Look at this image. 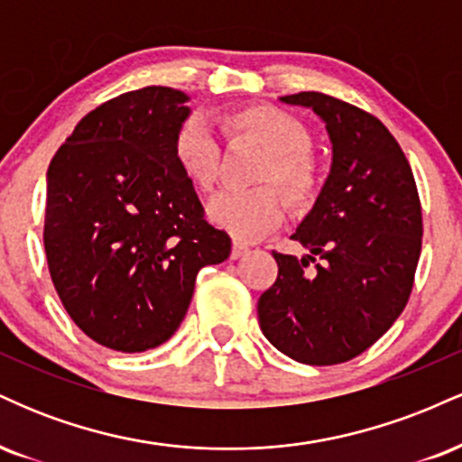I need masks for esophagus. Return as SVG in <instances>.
Wrapping results in <instances>:
<instances>
[{"label": "esophagus", "instance_id": "34e87169", "mask_svg": "<svg viewBox=\"0 0 462 462\" xmlns=\"http://www.w3.org/2000/svg\"><path fill=\"white\" fill-rule=\"evenodd\" d=\"M245 252H247V245H245V243H238V241L232 243V254H230V256L235 258V261H236V258H241L243 254H245Z\"/></svg>", "mask_w": 462, "mask_h": 462}]
</instances>
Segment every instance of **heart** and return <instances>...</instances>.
<instances>
[{
  "label": "heart",
  "instance_id": "heart-1",
  "mask_svg": "<svg viewBox=\"0 0 462 462\" xmlns=\"http://www.w3.org/2000/svg\"><path fill=\"white\" fill-rule=\"evenodd\" d=\"M230 139H249L264 150L256 182H272L293 208H304L319 190V162L310 152L304 124L269 104L247 106L221 116ZM173 158L189 182L213 189L219 167V145L201 116H187L173 134ZM273 187L221 190L208 201V217L238 241H256L282 224V199Z\"/></svg>",
  "mask_w": 462,
  "mask_h": 462
}]
</instances>
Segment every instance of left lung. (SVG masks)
Returning a JSON list of instances; mask_svg holds the SVG:
<instances>
[{"instance_id":"1","label":"left lung","mask_w":462,"mask_h":462,"mask_svg":"<svg viewBox=\"0 0 462 462\" xmlns=\"http://www.w3.org/2000/svg\"><path fill=\"white\" fill-rule=\"evenodd\" d=\"M321 116L332 169L293 241L309 256L273 252L278 278L258 300L261 330L304 365L356 358L393 326L421 254V201L400 143L363 108L304 91L280 97ZM317 257L322 261L309 270Z\"/></svg>"}]
</instances>
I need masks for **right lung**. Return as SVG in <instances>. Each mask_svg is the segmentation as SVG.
Here are the masks:
<instances>
[{"mask_svg":"<svg viewBox=\"0 0 462 462\" xmlns=\"http://www.w3.org/2000/svg\"><path fill=\"white\" fill-rule=\"evenodd\" d=\"M187 95L145 87L78 121L47 171L45 256L76 326L115 352L167 341L187 315L195 278L230 256L173 158Z\"/></svg>","mask_w":462,"mask_h":462,"instance_id":"1","label":"right lung"}]
</instances>
